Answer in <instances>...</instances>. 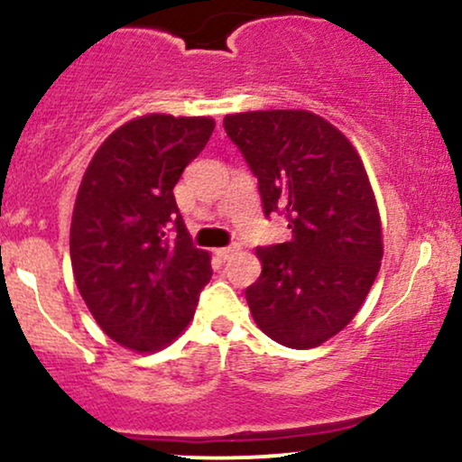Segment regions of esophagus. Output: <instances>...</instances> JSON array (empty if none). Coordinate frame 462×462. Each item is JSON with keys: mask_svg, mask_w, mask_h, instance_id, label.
Segmentation results:
<instances>
[{"mask_svg": "<svg viewBox=\"0 0 462 462\" xmlns=\"http://www.w3.org/2000/svg\"><path fill=\"white\" fill-rule=\"evenodd\" d=\"M236 252H238V245H230V247H219V249H215L217 258H221V261H227V258H230L232 254H236Z\"/></svg>", "mask_w": 462, "mask_h": 462, "instance_id": "obj_1", "label": "esophagus"}]
</instances>
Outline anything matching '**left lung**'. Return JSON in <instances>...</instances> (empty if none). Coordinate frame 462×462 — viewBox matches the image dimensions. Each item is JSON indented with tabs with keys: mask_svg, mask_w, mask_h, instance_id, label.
Here are the masks:
<instances>
[{
	"mask_svg": "<svg viewBox=\"0 0 462 462\" xmlns=\"http://www.w3.org/2000/svg\"><path fill=\"white\" fill-rule=\"evenodd\" d=\"M224 128L258 178L264 215H284L293 232L256 249L263 273L245 291L254 321L280 346H321L354 319L383 261L363 161L309 110L226 115Z\"/></svg>",
	"mask_w": 462,
	"mask_h": 462,
	"instance_id": "8db88e82",
	"label": "left lung"
}]
</instances>
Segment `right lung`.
I'll return each instance as SVG.
<instances>
[{
	"instance_id": "obj_1",
	"label": "right lung",
	"mask_w": 462,
	"mask_h": 462,
	"mask_svg": "<svg viewBox=\"0 0 462 462\" xmlns=\"http://www.w3.org/2000/svg\"><path fill=\"white\" fill-rule=\"evenodd\" d=\"M210 116L145 115L102 143L71 219V267L95 321L119 346L158 352L193 319L210 256L198 249L173 187L204 150Z\"/></svg>"
}]
</instances>
